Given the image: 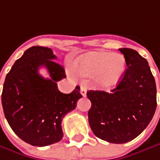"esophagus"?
<instances>
[{
    "mask_svg": "<svg viewBox=\"0 0 160 160\" xmlns=\"http://www.w3.org/2000/svg\"><path fill=\"white\" fill-rule=\"evenodd\" d=\"M80 94L82 95L83 97H85L86 94H87V90H86V87L84 85L80 86Z\"/></svg>",
    "mask_w": 160,
    "mask_h": 160,
    "instance_id": "1",
    "label": "esophagus"
}]
</instances>
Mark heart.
<instances>
[{"label":"heart","instance_id":"obj_1","mask_svg":"<svg viewBox=\"0 0 160 160\" xmlns=\"http://www.w3.org/2000/svg\"><path fill=\"white\" fill-rule=\"evenodd\" d=\"M126 68V60L121 54L93 53L80 58L76 62V70L81 76H98L103 87L116 85L122 79Z\"/></svg>","mask_w":160,"mask_h":160}]
</instances>
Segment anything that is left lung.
Returning a JSON list of instances; mask_svg holds the SVG:
<instances>
[{
	"label": "left lung",
	"instance_id": "obj_1",
	"mask_svg": "<svg viewBox=\"0 0 160 160\" xmlns=\"http://www.w3.org/2000/svg\"><path fill=\"white\" fill-rule=\"evenodd\" d=\"M127 68L117 86L106 92L89 91L90 126L97 138L123 144L138 137L152 120L157 88L146 58L131 48H120Z\"/></svg>",
	"mask_w": 160,
	"mask_h": 160
}]
</instances>
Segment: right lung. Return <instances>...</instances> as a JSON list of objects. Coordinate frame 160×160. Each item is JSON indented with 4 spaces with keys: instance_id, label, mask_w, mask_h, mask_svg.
Returning <instances> with one entry per match:
<instances>
[{
    "instance_id": "add662e5",
    "label": "right lung",
    "mask_w": 160,
    "mask_h": 160,
    "mask_svg": "<svg viewBox=\"0 0 160 160\" xmlns=\"http://www.w3.org/2000/svg\"><path fill=\"white\" fill-rule=\"evenodd\" d=\"M56 58L50 48L32 47L15 61L3 84L2 104L9 125L22 140L36 147L62 139V119L82 97L79 86L68 94L58 91L57 81L66 74ZM41 66L48 69L50 79L38 73Z\"/></svg>"
}]
</instances>
